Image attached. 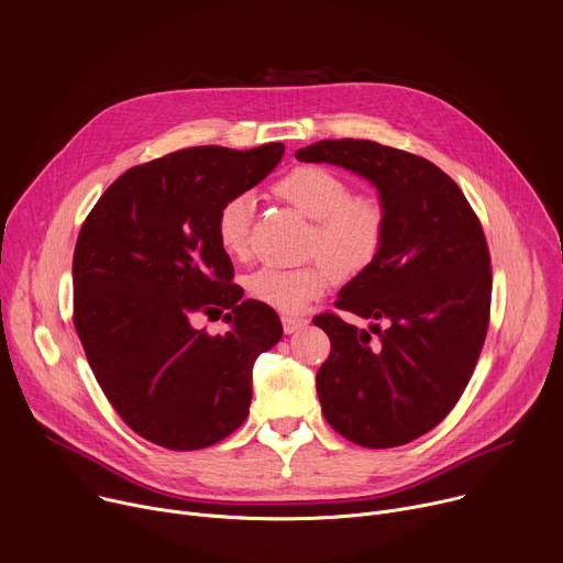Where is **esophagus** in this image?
<instances>
[{
    "mask_svg": "<svg viewBox=\"0 0 563 563\" xmlns=\"http://www.w3.org/2000/svg\"><path fill=\"white\" fill-rule=\"evenodd\" d=\"M280 321H283V330H285V334H294V332H298V330H302L305 325H308V319H302V317H291V314H283V317H280Z\"/></svg>",
    "mask_w": 563,
    "mask_h": 563,
    "instance_id": "obj_1",
    "label": "esophagus"
}]
</instances>
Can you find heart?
<instances>
[{
  "instance_id": "obj_1",
  "label": "heart",
  "mask_w": 563,
  "mask_h": 563,
  "mask_svg": "<svg viewBox=\"0 0 563 563\" xmlns=\"http://www.w3.org/2000/svg\"><path fill=\"white\" fill-rule=\"evenodd\" d=\"M274 192L305 218L314 220L308 253L317 261L302 267H261L246 276V294L280 312H298L323 294L334 276L354 278L371 269L386 244L388 216L371 192H350V181L325 166L302 164L285 173ZM253 197H229L216 218V235L224 253L242 258L249 251Z\"/></svg>"
}]
</instances>
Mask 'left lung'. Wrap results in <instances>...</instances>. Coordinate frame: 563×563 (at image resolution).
Here are the masks:
<instances>
[{
	"instance_id": "obj_1",
	"label": "left lung",
	"mask_w": 563,
	"mask_h": 563,
	"mask_svg": "<svg viewBox=\"0 0 563 563\" xmlns=\"http://www.w3.org/2000/svg\"><path fill=\"white\" fill-rule=\"evenodd\" d=\"M296 159L334 164L379 190L388 235L377 263L354 276L336 308L386 321L371 332L339 314L314 317L330 336L317 375L321 411L354 444L390 449L438 427L465 393L492 302L489 249L457 184L424 157L366 139H328Z\"/></svg>"
}]
</instances>
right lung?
<instances>
[{
	"mask_svg": "<svg viewBox=\"0 0 563 563\" xmlns=\"http://www.w3.org/2000/svg\"><path fill=\"white\" fill-rule=\"evenodd\" d=\"M285 145H199L123 173L74 251V325L98 386L141 438L195 451L249 416L255 356L283 336L265 302L242 300L216 235L222 203L263 181ZM232 330L197 331L199 313Z\"/></svg>",
	"mask_w": 563,
	"mask_h": 563,
	"instance_id": "add662e5",
	"label": "right lung"
}]
</instances>
